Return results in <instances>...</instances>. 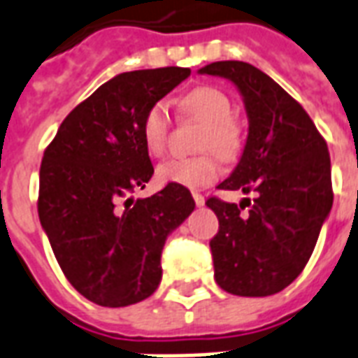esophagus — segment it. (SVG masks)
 I'll return each mask as SVG.
<instances>
[{
    "instance_id": "1",
    "label": "esophagus",
    "mask_w": 358,
    "mask_h": 358,
    "mask_svg": "<svg viewBox=\"0 0 358 358\" xmlns=\"http://www.w3.org/2000/svg\"><path fill=\"white\" fill-rule=\"evenodd\" d=\"M192 198H194L196 206H203V203H206V198H203L200 192H192Z\"/></svg>"
}]
</instances>
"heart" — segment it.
I'll return each instance as SVG.
<instances>
[{
	"instance_id": "obj_1",
	"label": "heart",
	"mask_w": 358,
	"mask_h": 358,
	"mask_svg": "<svg viewBox=\"0 0 358 358\" xmlns=\"http://www.w3.org/2000/svg\"><path fill=\"white\" fill-rule=\"evenodd\" d=\"M182 115L203 122L200 136L201 150L213 149L220 158L232 160L241 149V128L232 117V101L220 88L203 87L192 88L179 101ZM143 143L152 157H160L169 136L168 107L162 101L152 103L147 109L141 124ZM220 176V164L215 155L206 152L192 158H173L158 168V179L162 182H176L182 187H206L217 181Z\"/></svg>"
}]
</instances>
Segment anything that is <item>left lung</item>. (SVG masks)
<instances>
[{
    "instance_id": "8db88e82",
    "label": "left lung",
    "mask_w": 358,
    "mask_h": 358,
    "mask_svg": "<svg viewBox=\"0 0 358 358\" xmlns=\"http://www.w3.org/2000/svg\"><path fill=\"white\" fill-rule=\"evenodd\" d=\"M198 73L232 80L249 118L240 162L217 189L257 192L252 203L245 198V215L243 201H206L219 219L209 241L215 279L236 296H270L302 273L332 209L329 147L303 107L259 67L227 60Z\"/></svg>"
}]
</instances>
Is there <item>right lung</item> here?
Listing matches in <instances>:
<instances>
[{"mask_svg":"<svg viewBox=\"0 0 358 358\" xmlns=\"http://www.w3.org/2000/svg\"><path fill=\"white\" fill-rule=\"evenodd\" d=\"M189 75L158 67L113 77L64 118L43 155L41 227L67 281L98 306L124 308L157 291L164 243L196 208L176 182L128 198L155 173L145 113Z\"/></svg>","mask_w":358,"mask_h":358,"instance_id":"obj_1","label":"right lung"}]
</instances>
